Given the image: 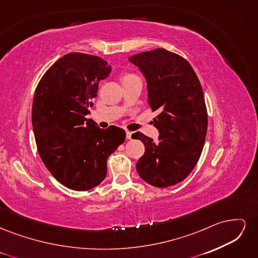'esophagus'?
<instances>
[{"label": "esophagus", "mask_w": 258, "mask_h": 258, "mask_svg": "<svg viewBox=\"0 0 258 258\" xmlns=\"http://www.w3.org/2000/svg\"><path fill=\"white\" fill-rule=\"evenodd\" d=\"M131 137H132V132L127 131V132H126V138H127L128 140H130V139H131Z\"/></svg>", "instance_id": "obj_1"}]
</instances>
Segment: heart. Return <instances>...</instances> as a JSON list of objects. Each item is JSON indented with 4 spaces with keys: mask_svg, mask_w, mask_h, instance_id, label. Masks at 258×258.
I'll use <instances>...</instances> for the list:
<instances>
[{
    "mask_svg": "<svg viewBox=\"0 0 258 258\" xmlns=\"http://www.w3.org/2000/svg\"><path fill=\"white\" fill-rule=\"evenodd\" d=\"M120 79H121V82L123 84V83H127V82H130V81L140 80V77L137 74L132 73V72H124V73L121 74Z\"/></svg>",
    "mask_w": 258,
    "mask_h": 258,
    "instance_id": "b5f03b06",
    "label": "heart"
}]
</instances>
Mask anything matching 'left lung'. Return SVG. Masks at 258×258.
Here are the masks:
<instances>
[{
	"instance_id": "8db88e82",
	"label": "left lung",
	"mask_w": 258,
	"mask_h": 258,
	"mask_svg": "<svg viewBox=\"0 0 258 258\" xmlns=\"http://www.w3.org/2000/svg\"><path fill=\"white\" fill-rule=\"evenodd\" d=\"M129 61L143 72L148 105L159 112L154 118L157 142L141 132L132 135L145 146L137 171L153 186L175 185L197 165L206 141L208 113L200 82L188 61L167 49L140 52Z\"/></svg>"
}]
</instances>
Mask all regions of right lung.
Returning <instances> with one entry per match:
<instances>
[{"label":"right lung","instance_id":"right-lung-1","mask_svg":"<svg viewBox=\"0 0 258 258\" xmlns=\"http://www.w3.org/2000/svg\"><path fill=\"white\" fill-rule=\"evenodd\" d=\"M111 70L102 58L71 52L54 62L35 89L32 126L38 154L70 189L88 190L102 182L108 156L126 139L123 129H100L86 118L99 83Z\"/></svg>","mask_w":258,"mask_h":258}]
</instances>
